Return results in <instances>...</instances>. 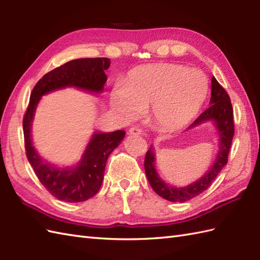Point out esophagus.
I'll use <instances>...</instances> for the list:
<instances>
[{
    "mask_svg": "<svg viewBox=\"0 0 260 260\" xmlns=\"http://www.w3.org/2000/svg\"><path fill=\"white\" fill-rule=\"evenodd\" d=\"M128 134H131V135H141L142 134V129L139 128V127L134 126V127H132V128H129Z\"/></svg>",
    "mask_w": 260,
    "mask_h": 260,
    "instance_id": "obj_1",
    "label": "esophagus"
}]
</instances>
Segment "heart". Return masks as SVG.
<instances>
[{"label":"heart","mask_w":260,"mask_h":260,"mask_svg":"<svg viewBox=\"0 0 260 260\" xmlns=\"http://www.w3.org/2000/svg\"><path fill=\"white\" fill-rule=\"evenodd\" d=\"M208 92L209 81L202 71L158 62L129 70L123 86L114 89L112 104L127 118L152 108L153 118L159 127L178 129L196 117Z\"/></svg>","instance_id":"heart-1"}]
</instances>
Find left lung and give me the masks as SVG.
I'll use <instances>...</instances> for the list:
<instances>
[{
  "label": "left lung",
  "mask_w": 260,
  "mask_h": 260,
  "mask_svg": "<svg viewBox=\"0 0 260 260\" xmlns=\"http://www.w3.org/2000/svg\"><path fill=\"white\" fill-rule=\"evenodd\" d=\"M210 106L208 109L199 116L193 121L189 128H193L208 120H212L217 126L219 134V152L217 158L208 172L204 174L200 180L196 181L187 186L175 187L165 183L159 178L155 170V154L154 148L151 146L148 148L145 155L144 168L147 180L150 182L153 190L155 191L159 197L164 198L165 200L172 202H185L187 200L196 198L206 191L211 185L214 179L217 178L225 164L228 163V154L230 152L231 143L235 135V124H234V109L230 102V97L224 88L219 84L217 79L212 77L211 79V98H210Z\"/></svg>",
  "instance_id": "8db88e82"
}]
</instances>
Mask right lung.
<instances>
[{
  "instance_id": "right-lung-1",
  "label": "right lung",
  "mask_w": 260,
  "mask_h": 260,
  "mask_svg": "<svg viewBox=\"0 0 260 260\" xmlns=\"http://www.w3.org/2000/svg\"><path fill=\"white\" fill-rule=\"evenodd\" d=\"M108 58H85L71 60L49 71L37 82L30 96L23 117L24 146L30 162L41 184L58 200L82 202L92 198L101 189L107 158L125 137V131L95 133L81 161L75 168H54L38 155L31 140V126L37 105L48 92L66 87H76L87 91L101 92L109 68Z\"/></svg>"
}]
</instances>
